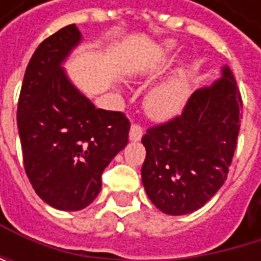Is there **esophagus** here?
Wrapping results in <instances>:
<instances>
[{"instance_id": "obj_1", "label": "esophagus", "mask_w": 261, "mask_h": 261, "mask_svg": "<svg viewBox=\"0 0 261 261\" xmlns=\"http://www.w3.org/2000/svg\"><path fill=\"white\" fill-rule=\"evenodd\" d=\"M142 136H143V130H142V127H140L139 124H133L130 128V140H133V142H137V140H140V139H142Z\"/></svg>"}]
</instances>
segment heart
I'll return each mask as SVG.
<instances>
[{
	"label": "heart",
	"mask_w": 261,
	"mask_h": 261,
	"mask_svg": "<svg viewBox=\"0 0 261 261\" xmlns=\"http://www.w3.org/2000/svg\"><path fill=\"white\" fill-rule=\"evenodd\" d=\"M172 45L168 43L163 53L171 51ZM189 98V74L184 69L175 71L171 77L149 90L145 99L146 113L159 121L169 119L178 115Z\"/></svg>",
	"instance_id": "heart-1"
}]
</instances>
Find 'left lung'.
Instances as JSON below:
<instances>
[{
	"mask_svg": "<svg viewBox=\"0 0 261 261\" xmlns=\"http://www.w3.org/2000/svg\"><path fill=\"white\" fill-rule=\"evenodd\" d=\"M242 98L228 66L212 86L192 93L180 116L142 137V182L166 215L201 208L227 180L242 118Z\"/></svg>",
	"mask_w": 261,
	"mask_h": 261,
	"instance_id": "left-lung-1",
	"label": "left lung"
}]
</instances>
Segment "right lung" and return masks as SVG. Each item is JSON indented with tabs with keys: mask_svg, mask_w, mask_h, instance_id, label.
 I'll return each mask as SVG.
<instances>
[{
	"mask_svg": "<svg viewBox=\"0 0 261 261\" xmlns=\"http://www.w3.org/2000/svg\"><path fill=\"white\" fill-rule=\"evenodd\" d=\"M81 42L75 24L45 39L27 66L18 128L27 177L51 207L75 212L101 190V175L128 143L130 121L96 109L68 79L62 63Z\"/></svg>",
	"mask_w": 261,
	"mask_h": 261,
	"instance_id": "right-lung-1",
	"label": "right lung"
}]
</instances>
